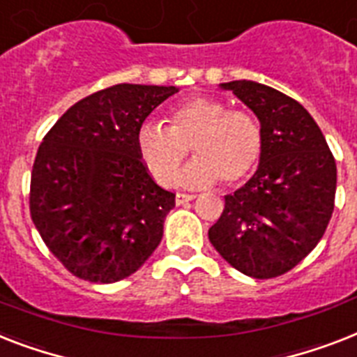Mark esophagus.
<instances>
[{"label": "esophagus", "instance_id": "1", "mask_svg": "<svg viewBox=\"0 0 357 357\" xmlns=\"http://www.w3.org/2000/svg\"><path fill=\"white\" fill-rule=\"evenodd\" d=\"M194 198H196L194 194L178 192V194H176V205H183V204H187V202H192Z\"/></svg>", "mask_w": 357, "mask_h": 357}]
</instances>
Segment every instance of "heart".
<instances>
[{
    "label": "heart",
    "instance_id": "obj_1",
    "mask_svg": "<svg viewBox=\"0 0 357 357\" xmlns=\"http://www.w3.org/2000/svg\"><path fill=\"white\" fill-rule=\"evenodd\" d=\"M139 155L165 187L178 181L190 149L198 158L185 170V183L208 187L222 181L238 187L253 176L262 158L264 133L245 109H229L213 97H190L172 106L169 126L144 123L137 130Z\"/></svg>",
    "mask_w": 357,
    "mask_h": 357
}]
</instances>
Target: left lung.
Returning a JSON list of instances; mask_svg holds the SVG:
<instances>
[{
	"instance_id": "1",
	"label": "left lung",
	"mask_w": 357,
	"mask_h": 357,
	"mask_svg": "<svg viewBox=\"0 0 357 357\" xmlns=\"http://www.w3.org/2000/svg\"><path fill=\"white\" fill-rule=\"evenodd\" d=\"M259 117L264 150L253 178L225 196L208 240L234 269L273 279L319 244L334 213L337 169L312 115L288 95L253 82L220 84Z\"/></svg>"
}]
</instances>
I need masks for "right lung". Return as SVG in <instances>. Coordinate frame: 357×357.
Segmentation results:
<instances>
[{
  "mask_svg": "<svg viewBox=\"0 0 357 357\" xmlns=\"http://www.w3.org/2000/svg\"><path fill=\"white\" fill-rule=\"evenodd\" d=\"M176 86L117 84L78 100L43 137L31 174V218L75 277L112 284L135 273L163 238L176 194L159 187L137 130Z\"/></svg>",
  "mask_w": 357,
  "mask_h": 357,
  "instance_id": "obj_1",
  "label": "right lung"
}]
</instances>
